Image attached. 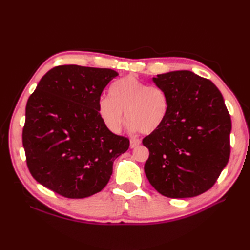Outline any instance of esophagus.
I'll return each instance as SVG.
<instances>
[{
	"label": "esophagus",
	"instance_id": "34e87169",
	"mask_svg": "<svg viewBox=\"0 0 250 250\" xmlns=\"http://www.w3.org/2000/svg\"><path fill=\"white\" fill-rule=\"evenodd\" d=\"M140 145H141V141L140 140H138V139H131L130 140V148L131 149L137 148Z\"/></svg>",
	"mask_w": 250,
	"mask_h": 250
}]
</instances>
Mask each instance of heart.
<instances>
[{
    "label": "heart",
    "mask_w": 250,
    "mask_h": 250,
    "mask_svg": "<svg viewBox=\"0 0 250 250\" xmlns=\"http://www.w3.org/2000/svg\"><path fill=\"white\" fill-rule=\"evenodd\" d=\"M110 97L98 101V113L104 125L112 132L122 129L126 118L131 130L152 133L160 129L167 118L169 100L165 90L149 85L133 75L116 81L110 87Z\"/></svg>",
    "instance_id": "heart-1"
}]
</instances>
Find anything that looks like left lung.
<instances>
[{
  "label": "left lung",
  "mask_w": 250,
  "mask_h": 250,
  "mask_svg": "<svg viewBox=\"0 0 250 250\" xmlns=\"http://www.w3.org/2000/svg\"><path fill=\"white\" fill-rule=\"evenodd\" d=\"M168 96L169 111L160 129L143 140L149 149L146 176L169 198L198 196L215 185L230 155L231 120L220 90L191 71L153 78Z\"/></svg>",
  "instance_id": "1"
}]
</instances>
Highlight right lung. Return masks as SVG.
Returning <instances> with one entry per match:
<instances>
[{
    "instance_id": "1",
    "label": "right lung",
    "mask_w": 250,
    "mask_h": 250,
    "mask_svg": "<svg viewBox=\"0 0 250 250\" xmlns=\"http://www.w3.org/2000/svg\"><path fill=\"white\" fill-rule=\"evenodd\" d=\"M110 69L53 67L26 105L22 146L33 178L66 198L89 197L107 185L116 158L129 140L112 133L98 113Z\"/></svg>"
}]
</instances>
